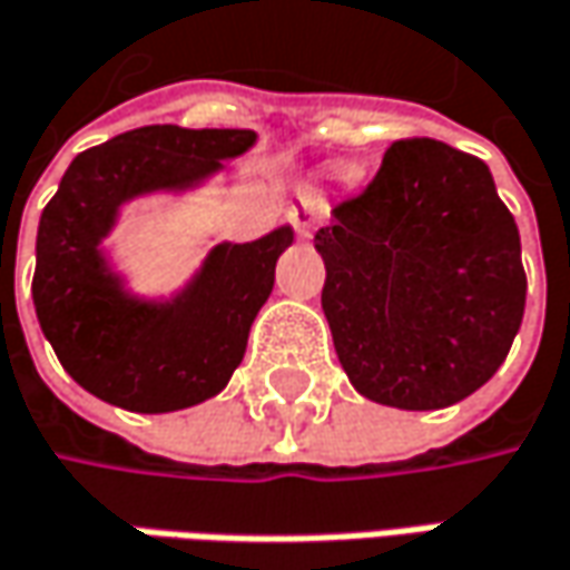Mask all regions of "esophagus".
Here are the masks:
<instances>
[{"mask_svg": "<svg viewBox=\"0 0 570 570\" xmlns=\"http://www.w3.org/2000/svg\"><path fill=\"white\" fill-rule=\"evenodd\" d=\"M286 218L296 225L299 235H313L316 222L325 218V203H322L318 196H313V193H299V203H293V206L286 209Z\"/></svg>", "mask_w": 570, "mask_h": 570, "instance_id": "obj_1", "label": "esophagus"}]
</instances>
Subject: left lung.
<instances>
[{
  "instance_id": "1",
  "label": "left lung",
  "mask_w": 570,
  "mask_h": 570,
  "mask_svg": "<svg viewBox=\"0 0 570 570\" xmlns=\"http://www.w3.org/2000/svg\"><path fill=\"white\" fill-rule=\"evenodd\" d=\"M322 313L352 386L396 410H445L497 374L525 309L519 228L490 167L396 141L374 184L316 232Z\"/></svg>"
}]
</instances>
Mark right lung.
Returning <instances> with one entry per match:
<instances>
[{
  "label": "right lung",
  "mask_w": 570,
  "mask_h": 570,
  "mask_svg": "<svg viewBox=\"0 0 570 570\" xmlns=\"http://www.w3.org/2000/svg\"><path fill=\"white\" fill-rule=\"evenodd\" d=\"M257 145L252 128L148 125L83 151L41 213L35 313L63 371L131 413H174L225 390L274 289L293 228L218 242L174 293H138L106 242L145 196L199 193L225 160Z\"/></svg>",
  "instance_id": "obj_1"
}]
</instances>
